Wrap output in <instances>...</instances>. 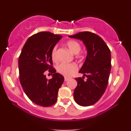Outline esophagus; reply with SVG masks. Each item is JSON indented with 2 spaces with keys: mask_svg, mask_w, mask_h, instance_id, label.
Returning a JSON list of instances; mask_svg holds the SVG:
<instances>
[{
  "mask_svg": "<svg viewBox=\"0 0 131 131\" xmlns=\"http://www.w3.org/2000/svg\"><path fill=\"white\" fill-rule=\"evenodd\" d=\"M69 78H67V77H64V81H68L69 80Z\"/></svg>",
  "mask_w": 131,
  "mask_h": 131,
  "instance_id": "1",
  "label": "esophagus"
}]
</instances>
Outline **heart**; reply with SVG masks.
Segmentation results:
<instances>
[{"label": "heart", "mask_w": 131, "mask_h": 131, "mask_svg": "<svg viewBox=\"0 0 131 131\" xmlns=\"http://www.w3.org/2000/svg\"><path fill=\"white\" fill-rule=\"evenodd\" d=\"M67 46L70 51L74 54H78L81 49V45L75 40H69L67 42ZM52 58L53 61L57 60V47H55L52 51ZM78 67L76 63H61L57 67V70L61 74L64 76L69 77L73 75L76 71Z\"/></svg>", "instance_id": "b5f03b06"}]
</instances>
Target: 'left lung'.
<instances>
[{
    "instance_id": "obj_1",
    "label": "left lung",
    "mask_w": 131,
    "mask_h": 131,
    "mask_svg": "<svg viewBox=\"0 0 131 131\" xmlns=\"http://www.w3.org/2000/svg\"><path fill=\"white\" fill-rule=\"evenodd\" d=\"M82 40L86 47V58L79 73L86 76L75 78L78 82L73 95L75 102L82 106H88L98 102L104 94L111 71V53L108 47L100 36L85 31L69 36Z\"/></svg>"
}]
</instances>
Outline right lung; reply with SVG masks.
Returning a JSON list of instances; mask_svg holds the SVG:
<instances>
[{
    "mask_svg": "<svg viewBox=\"0 0 131 131\" xmlns=\"http://www.w3.org/2000/svg\"><path fill=\"white\" fill-rule=\"evenodd\" d=\"M61 36L40 32L28 38L19 57V81L24 92L33 103L50 106L57 100L58 92L64 77L52 67V51ZM52 75L48 80L44 72Z\"/></svg>",
    "mask_w": 131,
    "mask_h": 131,
    "instance_id": "add662e5",
    "label": "right lung"
}]
</instances>
